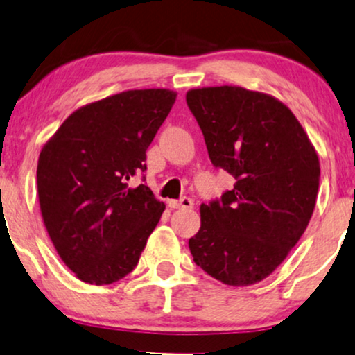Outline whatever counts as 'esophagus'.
<instances>
[{
    "label": "esophagus",
    "mask_w": 355,
    "mask_h": 355,
    "mask_svg": "<svg viewBox=\"0 0 355 355\" xmlns=\"http://www.w3.org/2000/svg\"><path fill=\"white\" fill-rule=\"evenodd\" d=\"M168 205L169 208H173V210H189V208L193 207V200L189 197H182L179 198V200H169Z\"/></svg>",
    "instance_id": "esophagus-1"
}]
</instances>
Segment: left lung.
<instances>
[{
    "instance_id": "8db88e82",
    "label": "left lung",
    "mask_w": 355,
    "mask_h": 355,
    "mask_svg": "<svg viewBox=\"0 0 355 355\" xmlns=\"http://www.w3.org/2000/svg\"><path fill=\"white\" fill-rule=\"evenodd\" d=\"M213 166L236 179L231 191L200 207L189 239L193 261L230 286L265 279L304 234L320 182L312 142L288 106L242 87L189 90Z\"/></svg>"
}]
</instances>
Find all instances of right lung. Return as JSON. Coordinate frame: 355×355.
Segmentation results:
<instances>
[{"mask_svg":"<svg viewBox=\"0 0 355 355\" xmlns=\"http://www.w3.org/2000/svg\"><path fill=\"white\" fill-rule=\"evenodd\" d=\"M166 89L128 90L74 111L37 166L43 223L61 260L90 284H111L139 263L164 203L129 181L147 171V148L171 111Z\"/></svg>","mask_w":355,"mask_h":355,"instance_id":"right-lung-1","label":"right lung"}]
</instances>
